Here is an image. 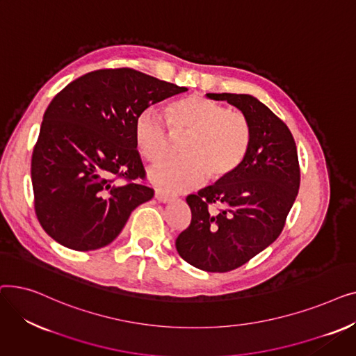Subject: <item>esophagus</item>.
Listing matches in <instances>:
<instances>
[{
	"mask_svg": "<svg viewBox=\"0 0 356 356\" xmlns=\"http://www.w3.org/2000/svg\"><path fill=\"white\" fill-rule=\"evenodd\" d=\"M154 197L159 200V202H163V203H167V202H170L173 197L168 195L167 192H164V191H161V189H156L154 191Z\"/></svg>",
	"mask_w": 356,
	"mask_h": 356,
	"instance_id": "obj_1",
	"label": "esophagus"
}]
</instances>
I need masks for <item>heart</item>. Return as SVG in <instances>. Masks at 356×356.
<instances>
[{"mask_svg": "<svg viewBox=\"0 0 356 356\" xmlns=\"http://www.w3.org/2000/svg\"><path fill=\"white\" fill-rule=\"evenodd\" d=\"M165 120L167 124L156 109L148 108L134 125L136 144L149 163L167 156L170 134L186 136L180 144L183 157L167 160L149 170V180L165 192L193 189L207 177H227L248 153L251 125L241 111L227 109L203 97H189L168 104Z\"/></svg>", "mask_w": 356, "mask_h": 356, "instance_id": "b5f03b06", "label": "heart"}]
</instances>
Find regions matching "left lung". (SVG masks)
<instances>
[{
    "label": "left lung",
    "instance_id": "left-lung-1",
    "mask_svg": "<svg viewBox=\"0 0 356 356\" xmlns=\"http://www.w3.org/2000/svg\"><path fill=\"white\" fill-rule=\"evenodd\" d=\"M207 97L227 101L248 118L251 143L231 175L186 197L192 220L177 236L176 248L199 270L227 273L248 263L282 234L300 186V167L290 129L263 102L247 93Z\"/></svg>",
    "mask_w": 356,
    "mask_h": 356
}]
</instances>
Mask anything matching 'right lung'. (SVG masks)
<instances>
[{
	"mask_svg": "<svg viewBox=\"0 0 356 356\" xmlns=\"http://www.w3.org/2000/svg\"><path fill=\"white\" fill-rule=\"evenodd\" d=\"M186 90L118 67L89 72L53 98L31 157L34 211L47 235L74 251L102 248L120 235L131 212L154 196L137 183L145 170L136 120Z\"/></svg>",
	"mask_w": 356,
	"mask_h": 356,
	"instance_id": "obj_1",
	"label": "right lung"
}]
</instances>
